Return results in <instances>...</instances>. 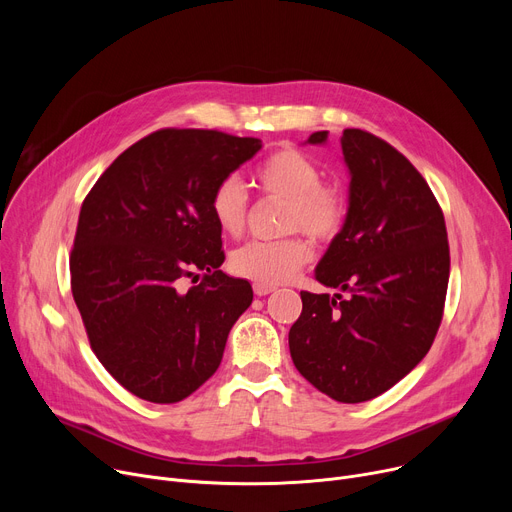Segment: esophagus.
Masks as SVG:
<instances>
[{
  "label": "esophagus",
  "instance_id": "esophagus-1",
  "mask_svg": "<svg viewBox=\"0 0 512 512\" xmlns=\"http://www.w3.org/2000/svg\"><path fill=\"white\" fill-rule=\"evenodd\" d=\"M253 290H255V294L257 297H265V294H272L274 290H276V286H272V284H253Z\"/></svg>",
  "mask_w": 512,
  "mask_h": 512
}]
</instances>
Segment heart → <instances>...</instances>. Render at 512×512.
<instances>
[{
  "label": "heart",
  "instance_id": "b5f03b06",
  "mask_svg": "<svg viewBox=\"0 0 512 512\" xmlns=\"http://www.w3.org/2000/svg\"><path fill=\"white\" fill-rule=\"evenodd\" d=\"M257 184L267 195L288 199L286 228L303 230L315 238H332L340 232L346 203L338 188L324 184V172L311 157L297 149H280L265 157L255 172ZM209 209L215 224L238 236L247 224L249 197L245 186L228 176L213 188ZM313 257L303 236L282 240H251L230 257L232 272L259 284H282L297 276Z\"/></svg>",
  "mask_w": 512,
  "mask_h": 512
}]
</instances>
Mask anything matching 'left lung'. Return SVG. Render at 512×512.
Wrapping results in <instances>:
<instances>
[{"instance_id":"1","label":"left lung","mask_w":512,"mask_h":512,"mask_svg":"<svg viewBox=\"0 0 512 512\" xmlns=\"http://www.w3.org/2000/svg\"><path fill=\"white\" fill-rule=\"evenodd\" d=\"M307 143L326 145L328 130ZM340 143L348 209L315 267V280L340 292H301L288 346L307 382L353 405L390 390L427 355L442 321L450 253L442 209L411 161L359 128H346Z\"/></svg>"}]
</instances>
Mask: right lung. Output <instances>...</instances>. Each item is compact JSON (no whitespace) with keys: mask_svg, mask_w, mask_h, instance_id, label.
<instances>
[{"mask_svg":"<svg viewBox=\"0 0 512 512\" xmlns=\"http://www.w3.org/2000/svg\"><path fill=\"white\" fill-rule=\"evenodd\" d=\"M259 149V139L218 130H157L118 155L80 207L72 297L93 353L134 396L157 405L191 396L253 303L251 284L220 270L209 201ZM182 277L202 282L180 293Z\"/></svg>","mask_w":512,"mask_h":512,"instance_id":"1","label":"right lung"}]
</instances>
